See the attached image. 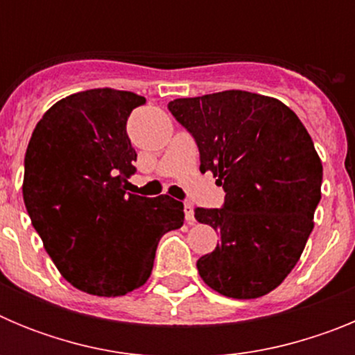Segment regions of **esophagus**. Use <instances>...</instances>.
I'll list each match as a JSON object with an SVG mask.
<instances>
[{"mask_svg": "<svg viewBox=\"0 0 355 355\" xmlns=\"http://www.w3.org/2000/svg\"><path fill=\"white\" fill-rule=\"evenodd\" d=\"M184 218H187L188 224H193V222H196V216H193V205H190V202H184Z\"/></svg>", "mask_w": 355, "mask_h": 355, "instance_id": "esophagus-1", "label": "esophagus"}]
</instances>
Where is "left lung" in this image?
I'll return each mask as SVG.
<instances>
[{"mask_svg": "<svg viewBox=\"0 0 355 355\" xmlns=\"http://www.w3.org/2000/svg\"><path fill=\"white\" fill-rule=\"evenodd\" d=\"M199 147L200 172L224 188L222 208H196L220 234L197 261L209 288L256 299L283 283L299 261L320 202L322 162L300 119L274 97L225 90L168 103Z\"/></svg>", "mask_w": 355, "mask_h": 355, "instance_id": "8db88e82", "label": "left lung"}]
</instances>
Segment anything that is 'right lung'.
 Returning <instances> with one entry per match:
<instances>
[{"label": "right lung", "instance_id": "add662e5", "mask_svg": "<svg viewBox=\"0 0 355 355\" xmlns=\"http://www.w3.org/2000/svg\"><path fill=\"white\" fill-rule=\"evenodd\" d=\"M146 97L92 89L42 115L24 156L23 199L44 249L69 283L119 297L149 279L159 238L183 225V202L130 193L137 162L126 122Z\"/></svg>", "mask_w": 355, "mask_h": 355}]
</instances>
